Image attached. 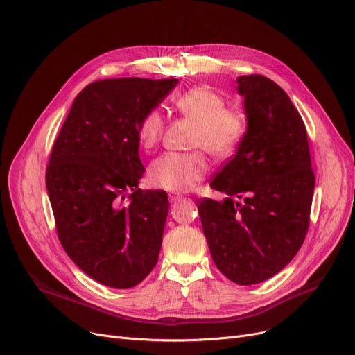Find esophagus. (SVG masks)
Listing matches in <instances>:
<instances>
[{
    "mask_svg": "<svg viewBox=\"0 0 355 355\" xmlns=\"http://www.w3.org/2000/svg\"><path fill=\"white\" fill-rule=\"evenodd\" d=\"M168 197H170V201H171V202H177V201H180V200L182 198V196H180V194L174 193V191L168 193Z\"/></svg>",
    "mask_w": 355,
    "mask_h": 355,
    "instance_id": "obj_1",
    "label": "esophagus"
}]
</instances>
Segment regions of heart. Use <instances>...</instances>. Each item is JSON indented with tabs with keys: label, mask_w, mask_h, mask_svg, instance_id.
Instances as JSON below:
<instances>
[{
	"label": "heart",
	"mask_w": 355,
	"mask_h": 355,
	"mask_svg": "<svg viewBox=\"0 0 355 355\" xmlns=\"http://www.w3.org/2000/svg\"><path fill=\"white\" fill-rule=\"evenodd\" d=\"M174 105L178 114L197 125L193 146H202L217 158L232 155L246 134L248 122L243 112L226 107V99L207 86L184 92ZM164 126L165 119L161 112L158 109L148 110L138 123L139 144L144 148L155 146L162 137ZM207 170V159L200 151L166 153L149 165L148 178L154 187L182 193L191 190Z\"/></svg>",
	"instance_id": "obj_1"
}]
</instances>
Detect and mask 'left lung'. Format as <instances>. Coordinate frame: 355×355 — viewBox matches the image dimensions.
<instances>
[{"label":"left lung","mask_w":355,"mask_h":355,"mask_svg":"<svg viewBox=\"0 0 355 355\" xmlns=\"http://www.w3.org/2000/svg\"><path fill=\"white\" fill-rule=\"evenodd\" d=\"M236 83L248 129L210 182L227 197L202 198L198 214L217 269L248 286L275 276L300 252L315 175L305 123L286 92L260 74L239 76Z\"/></svg>","instance_id":"obj_1"}]
</instances>
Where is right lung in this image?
I'll list each match as a JSON object with an SVG mask.
<instances>
[{
  "label": "right lung",
  "instance_id": "obj_1",
  "mask_svg": "<svg viewBox=\"0 0 355 355\" xmlns=\"http://www.w3.org/2000/svg\"><path fill=\"white\" fill-rule=\"evenodd\" d=\"M178 79H105L74 99L55 139L46 187L67 256L109 288H134L158 262L170 209L162 190H141L137 129Z\"/></svg>",
  "mask_w": 355,
  "mask_h": 355
}]
</instances>
